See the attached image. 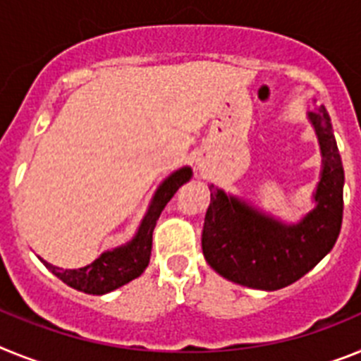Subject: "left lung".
I'll use <instances>...</instances> for the list:
<instances>
[{
  "instance_id": "1",
  "label": "left lung",
  "mask_w": 361,
  "mask_h": 361,
  "mask_svg": "<svg viewBox=\"0 0 361 361\" xmlns=\"http://www.w3.org/2000/svg\"><path fill=\"white\" fill-rule=\"evenodd\" d=\"M324 154L316 209L298 225H283L211 185L202 249L207 263L234 283L276 290L316 267L334 247L343 218V167L324 106L309 114Z\"/></svg>"
}]
</instances>
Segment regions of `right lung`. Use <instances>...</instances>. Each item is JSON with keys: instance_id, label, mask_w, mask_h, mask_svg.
I'll list each match as a JSON object with an SVG mask.
<instances>
[{"instance_id": "right-lung-1", "label": "right lung", "mask_w": 361, "mask_h": 361, "mask_svg": "<svg viewBox=\"0 0 361 361\" xmlns=\"http://www.w3.org/2000/svg\"><path fill=\"white\" fill-rule=\"evenodd\" d=\"M190 176H192L190 169L183 167L171 174L159 185V189L154 194V200L149 207V212L140 225V231L128 245L103 252L98 259H94L90 265L83 269H74V271L65 269L63 271V269L43 262L45 267L54 272L63 283L87 294L111 293L121 285L133 281L149 265L150 250H152V233H154L159 214L181 185L190 180Z\"/></svg>"}]
</instances>
